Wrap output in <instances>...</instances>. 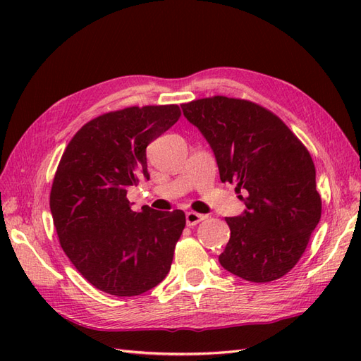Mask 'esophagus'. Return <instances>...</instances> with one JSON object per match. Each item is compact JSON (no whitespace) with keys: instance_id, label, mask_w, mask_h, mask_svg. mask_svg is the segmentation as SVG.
<instances>
[{"instance_id":"1","label":"esophagus","mask_w":361,"mask_h":361,"mask_svg":"<svg viewBox=\"0 0 361 361\" xmlns=\"http://www.w3.org/2000/svg\"><path fill=\"white\" fill-rule=\"evenodd\" d=\"M185 220H187V226H195L197 223L204 220V215L197 214V212H187V215H185Z\"/></svg>"}]
</instances>
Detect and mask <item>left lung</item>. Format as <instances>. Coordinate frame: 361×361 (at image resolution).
<instances>
[{
  "label": "left lung",
  "instance_id": "8db88e82",
  "mask_svg": "<svg viewBox=\"0 0 361 361\" xmlns=\"http://www.w3.org/2000/svg\"><path fill=\"white\" fill-rule=\"evenodd\" d=\"M185 118L209 143L221 182L245 204L227 216L231 239L218 260L248 281L277 280L297 265L321 220L316 170L301 141L257 104L214 96L182 104Z\"/></svg>",
  "mask_w": 361,
  "mask_h": 361
}]
</instances>
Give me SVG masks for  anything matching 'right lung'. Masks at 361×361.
<instances>
[{
  "instance_id": "add662e5",
  "label": "right lung",
  "mask_w": 361,
  "mask_h": 361,
  "mask_svg": "<svg viewBox=\"0 0 361 361\" xmlns=\"http://www.w3.org/2000/svg\"><path fill=\"white\" fill-rule=\"evenodd\" d=\"M180 117L178 105L130 106L85 123L52 182L49 207L61 248L102 292L134 297L169 274L185 214L130 209L128 188L149 179L146 147Z\"/></svg>"
}]
</instances>
